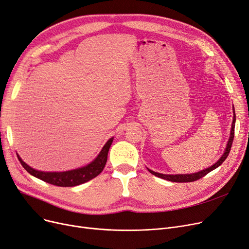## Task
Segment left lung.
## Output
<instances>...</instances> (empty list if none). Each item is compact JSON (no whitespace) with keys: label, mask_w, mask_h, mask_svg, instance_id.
<instances>
[{"label":"left lung","mask_w":249,"mask_h":249,"mask_svg":"<svg viewBox=\"0 0 249 249\" xmlns=\"http://www.w3.org/2000/svg\"><path fill=\"white\" fill-rule=\"evenodd\" d=\"M234 108V107H233ZM234 111V110H233ZM235 113V111H234ZM235 121H236V117H235V114H234V117H233V123H232V128H231V134H230V138H229V141H228V144H227V147H226V150H225L224 154L222 155V157L217 161V163H215L213 166L207 168V169H204L202 171H199L197 173H193V174H177V175H170V174H161V173H158V172H154L150 169L149 172L152 173L153 175L155 176H158L160 177V178H163V179H166V180H169V181H173V182H192V181H196L199 178H202V177H204L205 175H207L209 172H211L212 170L216 169L217 167H219L220 165L225 161V159H226L229 155V152L231 150V147H232V143H233V139H234V128H235Z\"/></svg>","instance_id":"left-lung-1"}]
</instances>
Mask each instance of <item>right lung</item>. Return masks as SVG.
Masks as SVG:
<instances>
[{"label": "right lung", "instance_id": "1", "mask_svg": "<svg viewBox=\"0 0 249 249\" xmlns=\"http://www.w3.org/2000/svg\"><path fill=\"white\" fill-rule=\"evenodd\" d=\"M112 141H113V138L107 141V143L104 145L97 158L94 161H92L90 164H88L87 166L75 169V170L66 171V172L37 171L28 166L24 161H22L19 155H17V157L22 166L24 167V169L27 172H29L31 175L37 177V178L47 183H51L56 186H65V187L76 186L91 180L92 178H94V177H96L102 172L106 164V161H107V154H108Z\"/></svg>", "mask_w": 249, "mask_h": 249}]
</instances>
